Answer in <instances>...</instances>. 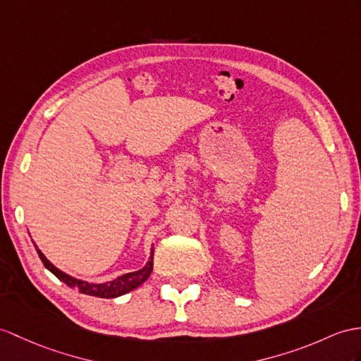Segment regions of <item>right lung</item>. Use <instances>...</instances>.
I'll return each mask as SVG.
<instances>
[{
  "mask_svg": "<svg viewBox=\"0 0 361 361\" xmlns=\"http://www.w3.org/2000/svg\"><path fill=\"white\" fill-rule=\"evenodd\" d=\"M35 245V250H37L38 256L41 259V262L44 263V267H46L51 274H55L61 282H64L67 286H70L72 289H78L79 293L87 294V295H94V297H101V298H114V297H119V295H124L130 291H133L137 286L142 285L145 280L150 277L152 271H153V252L154 248L152 250L150 254V259L145 263L144 268H140L135 272H127V274L121 276L114 280H110V282H105V283H90V282H85V280L81 279H76L68 276L67 272L58 269L54 263H51L44 254L41 252V250L37 247V243Z\"/></svg>",
  "mask_w": 361,
  "mask_h": 361,
  "instance_id": "1",
  "label": "right lung"
}]
</instances>
